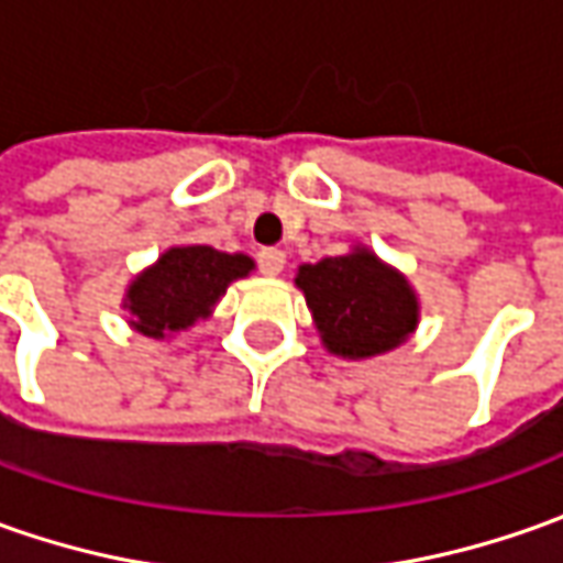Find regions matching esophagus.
Masks as SVG:
<instances>
[{
  "label": "esophagus",
  "instance_id": "obj_1",
  "mask_svg": "<svg viewBox=\"0 0 563 563\" xmlns=\"http://www.w3.org/2000/svg\"><path fill=\"white\" fill-rule=\"evenodd\" d=\"M258 267H262V274H267V277H277L283 267H286V252L262 250L258 252Z\"/></svg>",
  "mask_w": 563,
  "mask_h": 563
}]
</instances>
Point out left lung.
<instances>
[{"instance_id":"left-lung-1","label":"left lung","mask_w":563,"mask_h":563,"mask_svg":"<svg viewBox=\"0 0 563 563\" xmlns=\"http://www.w3.org/2000/svg\"><path fill=\"white\" fill-rule=\"evenodd\" d=\"M296 286L305 292L323 345L335 357H376L404 345L419 327V298L407 277L366 246L301 265Z\"/></svg>"}]
</instances>
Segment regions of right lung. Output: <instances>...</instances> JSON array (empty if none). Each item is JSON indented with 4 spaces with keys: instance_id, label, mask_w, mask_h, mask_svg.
I'll return each instance as SVG.
<instances>
[{
    "instance_id": "1",
    "label": "right lung",
    "mask_w": 563,
    "mask_h": 563,
    "mask_svg": "<svg viewBox=\"0 0 563 563\" xmlns=\"http://www.w3.org/2000/svg\"><path fill=\"white\" fill-rule=\"evenodd\" d=\"M252 262L243 252L212 246H172L156 265L141 271L125 289L122 308L132 313L129 327L147 339H166L206 320L218 298L240 277H250Z\"/></svg>"
}]
</instances>
